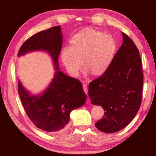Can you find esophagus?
<instances>
[{
  "mask_svg": "<svg viewBox=\"0 0 156 156\" xmlns=\"http://www.w3.org/2000/svg\"><path fill=\"white\" fill-rule=\"evenodd\" d=\"M83 90L84 91V93L86 94H87V91H88V89H87V84H83Z\"/></svg>",
  "mask_w": 156,
  "mask_h": 156,
  "instance_id": "34e87169",
  "label": "esophagus"
}]
</instances>
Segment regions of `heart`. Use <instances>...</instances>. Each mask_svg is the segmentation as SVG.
Listing matches in <instances>:
<instances>
[{
  "label": "heart",
  "instance_id": "heart-1",
  "mask_svg": "<svg viewBox=\"0 0 156 156\" xmlns=\"http://www.w3.org/2000/svg\"><path fill=\"white\" fill-rule=\"evenodd\" d=\"M116 49L117 43L113 36L87 28L73 36L71 47L62 49L61 58L67 72L73 77L78 76L82 61L86 73L100 76L110 67Z\"/></svg>",
  "mask_w": 156,
  "mask_h": 156
}]
</instances>
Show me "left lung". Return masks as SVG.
Listing matches in <instances>:
<instances>
[{
    "label": "left lung",
    "mask_w": 156,
    "mask_h": 156,
    "mask_svg": "<svg viewBox=\"0 0 156 156\" xmlns=\"http://www.w3.org/2000/svg\"><path fill=\"white\" fill-rule=\"evenodd\" d=\"M123 43L109 69L89 84V96L95 105L105 110L95 124L105 133H112L127 126L138 113L142 102L143 72L138 48L122 32Z\"/></svg>",
    "instance_id": "left-lung-1"
}]
</instances>
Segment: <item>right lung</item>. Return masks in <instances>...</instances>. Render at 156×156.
<instances>
[{
    "label": "right lung",
    "instance_id": "obj_1",
    "mask_svg": "<svg viewBox=\"0 0 156 156\" xmlns=\"http://www.w3.org/2000/svg\"><path fill=\"white\" fill-rule=\"evenodd\" d=\"M60 26L34 34L19 49L18 56L33 51L49 53L55 64L54 78L41 95H31L18 81V92L28 118L37 127L47 132L62 131L69 121L70 112L84 104L86 94L77 79L60 71L58 60L62 44Z\"/></svg>",
    "mask_w": 156,
    "mask_h": 156
}]
</instances>
